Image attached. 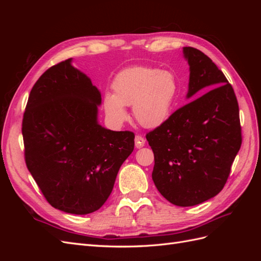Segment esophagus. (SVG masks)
Segmentation results:
<instances>
[{
	"mask_svg": "<svg viewBox=\"0 0 261 261\" xmlns=\"http://www.w3.org/2000/svg\"><path fill=\"white\" fill-rule=\"evenodd\" d=\"M145 143H146V140H145L144 137H141V136H139V135H137V136L135 137V146H136V148L144 147V146H145Z\"/></svg>",
	"mask_w": 261,
	"mask_h": 261,
	"instance_id": "34e87169",
	"label": "esophagus"
}]
</instances>
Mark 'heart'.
Segmentation results:
<instances>
[{
    "instance_id": "heart-1",
    "label": "heart",
    "mask_w": 261,
    "mask_h": 261,
    "mask_svg": "<svg viewBox=\"0 0 261 261\" xmlns=\"http://www.w3.org/2000/svg\"><path fill=\"white\" fill-rule=\"evenodd\" d=\"M178 81L168 69L151 66H134L118 73L112 84L113 93L103 96V110L109 121L121 125L133 106L137 122L154 128L168 120L178 93Z\"/></svg>"
}]
</instances>
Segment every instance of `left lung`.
Instances as JSON below:
<instances>
[{
	"instance_id": "8db88e82",
	"label": "left lung",
	"mask_w": 261,
	"mask_h": 261,
	"mask_svg": "<svg viewBox=\"0 0 261 261\" xmlns=\"http://www.w3.org/2000/svg\"><path fill=\"white\" fill-rule=\"evenodd\" d=\"M189 65L187 99L206 93L176 110L147 134L154 154L152 179L171 203L192 207L224 187L242 145L238 99L231 84L206 54L183 48Z\"/></svg>"
}]
</instances>
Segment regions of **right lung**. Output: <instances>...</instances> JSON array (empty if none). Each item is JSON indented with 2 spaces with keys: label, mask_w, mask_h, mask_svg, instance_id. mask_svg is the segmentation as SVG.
<instances>
[{
  "label": "right lung",
  "mask_w": 261,
  "mask_h": 261,
  "mask_svg": "<svg viewBox=\"0 0 261 261\" xmlns=\"http://www.w3.org/2000/svg\"><path fill=\"white\" fill-rule=\"evenodd\" d=\"M101 93L72 59L50 67L30 91L22 118L26 165L48 202L73 215L100 209L134 150L132 132L98 123Z\"/></svg>",
  "instance_id": "1"
}]
</instances>
